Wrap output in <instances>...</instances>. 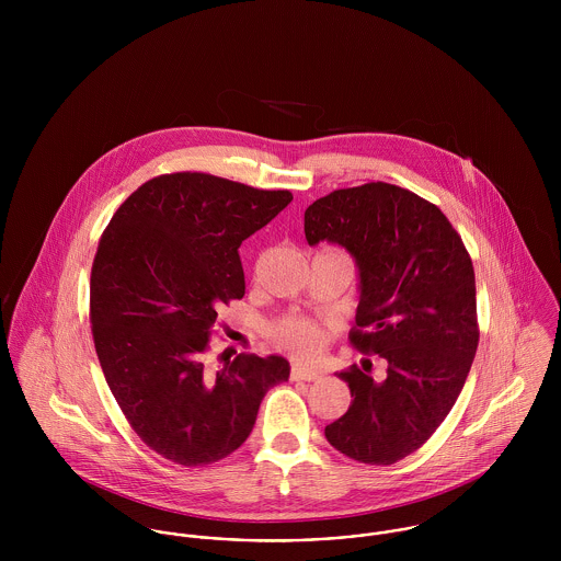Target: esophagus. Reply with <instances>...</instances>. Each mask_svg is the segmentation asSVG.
<instances>
[{
	"instance_id": "esophagus-1",
	"label": "esophagus",
	"mask_w": 561,
	"mask_h": 561,
	"mask_svg": "<svg viewBox=\"0 0 561 561\" xmlns=\"http://www.w3.org/2000/svg\"><path fill=\"white\" fill-rule=\"evenodd\" d=\"M320 371L309 369V367H305V365H294V367H291V380H296V382H300V380L313 382V380H320Z\"/></svg>"
}]
</instances>
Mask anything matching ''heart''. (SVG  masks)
I'll list each match as a JSON object with an SVG mask.
<instances>
[{
  "label": "heart",
  "mask_w": 561,
  "mask_h": 561,
  "mask_svg": "<svg viewBox=\"0 0 561 561\" xmlns=\"http://www.w3.org/2000/svg\"><path fill=\"white\" fill-rule=\"evenodd\" d=\"M272 336L280 347L298 356H311L325 343L328 334L316 321L305 320V318H285L274 325Z\"/></svg>",
  "instance_id": "1"
}]
</instances>
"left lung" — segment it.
<instances>
[{
    "mask_svg": "<svg viewBox=\"0 0 561 561\" xmlns=\"http://www.w3.org/2000/svg\"><path fill=\"white\" fill-rule=\"evenodd\" d=\"M305 236L352 254L360 302L350 341L387 360L382 380L356 365L336 374L354 400L325 438L358 462L393 465L436 432L471 371L480 341L471 256L436 205L382 181L316 201Z\"/></svg>",
    "mask_w": 561,
    "mask_h": 561,
    "instance_id": "left-lung-1",
    "label": "left lung"
}]
</instances>
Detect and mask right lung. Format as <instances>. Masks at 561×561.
<instances>
[{"instance_id": "right-lung-1", "label": "right lung", "mask_w": 561, "mask_h": 561, "mask_svg": "<svg viewBox=\"0 0 561 561\" xmlns=\"http://www.w3.org/2000/svg\"><path fill=\"white\" fill-rule=\"evenodd\" d=\"M203 172L140 185L103 231L90 276V323L107 387L160 456L203 467L250 436L265 393L289 380L283 356L205 363L218 309L245 291L240 245L289 203Z\"/></svg>"}]
</instances>
